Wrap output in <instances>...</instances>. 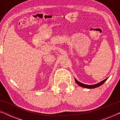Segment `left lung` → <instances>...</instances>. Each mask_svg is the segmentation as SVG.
Returning <instances> with one entry per match:
<instances>
[{
	"instance_id": "obj_1",
	"label": "left lung",
	"mask_w": 120,
	"mask_h": 120,
	"mask_svg": "<svg viewBox=\"0 0 120 120\" xmlns=\"http://www.w3.org/2000/svg\"><path fill=\"white\" fill-rule=\"evenodd\" d=\"M109 78V77H108ZM108 78H106L105 79L103 80V81H101V82H100L98 83H96V84H94V85H86V84H84V83H82L81 82H80L78 81V80H77L76 79H75V82H76V83L78 84L79 86L82 87H83V88H89V89H92V88H97L98 87H99L100 86H101V85H103V83H104L106 81V80L108 79Z\"/></svg>"
}]
</instances>
